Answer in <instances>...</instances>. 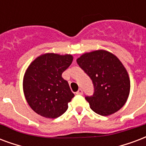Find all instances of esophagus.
I'll list each match as a JSON object with an SVG mask.
<instances>
[{"label": "esophagus", "mask_w": 146, "mask_h": 146, "mask_svg": "<svg viewBox=\"0 0 146 146\" xmlns=\"http://www.w3.org/2000/svg\"><path fill=\"white\" fill-rule=\"evenodd\" d=\"M76 94H77V95H82V94H83V91H82V89L80 88V89H78V91L77 92H76Z\"/></svg>", "instance_id": "obj_1"}]
</instances>
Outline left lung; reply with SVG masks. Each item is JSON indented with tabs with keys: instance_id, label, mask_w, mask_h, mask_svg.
<instances>
[{
	"instance_id": "left-lung-1",
	"label": "left lung",
	"mask_w": 146,
	"mask_h": 146,
	"mask_svg": "<svg viewBox=\"0 0 146 146\" xmlns=\"http://www.w3.org/2000/svg\"><path fill=\"white\" fill-rule=\"evenodd\" d=\"M77 63L94 85L93 95L85 97L90 108L103 116L118 111L130 92L129 74L119 59L111 52L97 50L83 54Z\"/></svg>"
}]
</instances>
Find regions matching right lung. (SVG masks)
Returning <instances> with one entry per match:
<instances>
[{"mask_svg": "<svg viewBox=\"0 0 146 146\" xmlns=\"http://www.w3.org/2000/svg\"><path fill=\"white\" fill-rule=\"evenodd\" d=\"M73 61L72 54H41L30 64L23 80L27 102L36 113L56 119L67 111L74 95L61 74Z\"/></svg>", "mask_w": 146, "mask_h": 146, "instance_id": "add662e5", "label": "right lung"}]
</instances>
